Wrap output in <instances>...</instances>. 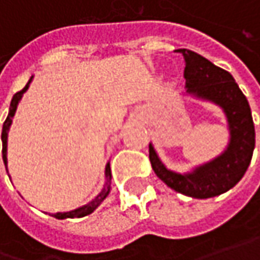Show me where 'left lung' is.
Instances as JSON below:
<instances>
[{
	"mask_svg": "<svg viewBox=\"0 0 260 260\" xmlns=\"http://www.w3.org/2000/svg\"><path fill=\"white\" fill-rule=\"evenodd\" d=\"M185 60V94L219 106L226 116L230 143L218 157L179 174L168 169L154 147L148 145L154 174L176 192L194 199H209L231 190L244 176L254 150V125L246 95L233 75L187 48L178 50Z\"/></svg>",
	"mask_w": 260,
	"mask_h": 260,
	"instance_id": "left-lung-1",
	"label": "left lung"
}]
</instances>
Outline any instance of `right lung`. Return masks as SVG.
Instances as JSON below:
<instances>
[{
    "label": "right lung",
    "instance_id": "1",
    "mask_svg": "<svg viewBox=\"0 0 260 260\" xmlns=\"http://www.w3.org/2000/svg\"><path fill=\"white\" fill-rule=\"evenodd\" d=\"M34 78V76H32ZM32 78L29 79V82L26 84L22 91L16 92L13 95V100L10 103V110H8V116L3 125V134H1V140H3V160H4V165H6V169H7V137H8V129L11 126V122H13V117H14V113H16V109H17V104L19 101L22 100V95L26 92V89L29 88V84L32 82ZM110 184H112V171H110V163L106 165V184L103 187V190L100 192L99 196L91 200L88 205H85L82 207H78L75 210H70V212H57V213H51V216L57 218V219H66V218H84L86 215L92 213L97 207L103 203V200L109 196L110 192Z\"/></svg>",
    "mask_w": 260,
    "mask_h": 260
}]
</instances>
